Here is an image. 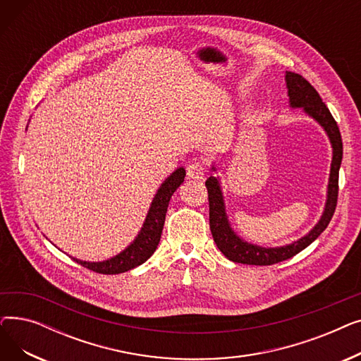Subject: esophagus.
I'll return each instance as SVG.
<instances>
[{
  "mask_svg": "<svg viewBox=\"0 0 361 361\" xmlns=\"http://www.w3.org/2000/svg\"><path fill=\"white\" fill-rule=\"evenodd\" d=\"M187 177L188 178H193V180H202L204 177V168L200 162H192L188 164L187 168Z\"/></svg>",
  "mask_w": 361,
  "mask_h": 361,
  "instance_id": "1",
  "label": "esophagus"
}]
</instances>
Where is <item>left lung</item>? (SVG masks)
Segmentation results:
<instances>
[{
    "label": "left lung",
    "mask_w": 361,
    "mask_h": 361,
    "mask_svg": "<svg viewBox=\"0 0 361 361\" xmlns=\"http://www.w3.org/2000/svg\"><path fill=\"white\" fill-rule=\"evenodd\" d=\"M286 82L288 87L290 105L293 108H302L306 114L314 118L322 127L325 128L326 135L332 145V164H331V176L328 184V199L325 204L324 215L320 221L314 225V228L305 237L294 241L293 244L282 245V247L264 249L260 245L250 244L241 240L230 226L228 218L225 214V204L222 197V190L219 185V180L216 177H209L206 180L207 197H209V225L212 237L218 245V249L222 255L235 263L243 264H259V267H267V264H274L282 260H287L301 250H305L322 233L325 231L328 224L331 222L336 200H338V177H339V166L343 161V139L338 128L336 121L334 120L331 111L319 97L317 90L305 79L302 75L286 71ZM214 171L215 166H212Z\"/></svg>",
    "instance_id": "8db88e82"
}]
</instances>
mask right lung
I'll return each instance as SVG.
<instances>
[{
  "label": "right lung",
  "instance_id": "right-lung-1",
  "mask_svg": "<svg viewBox=\"0 0 361 361\" xmlns=\"http://www.w3.org/2000/svg\"><path fill=\"white\" fill-rule=\"evenodd\" d=\"M184 177H185V169L178 168L162 183L154 200H152L150 209L147 212L146 221L142 226L139 235L124 252L104 262H83L79 259H74V260L79 264H82V267L104 275L123 274L145 263L152 255H154V252L158 247L171 196H173L174 192L181 185V183L184 181Z\"/></svg>",
  "mask_w": 361,
  "mask_h": 361
}]
</instances>
